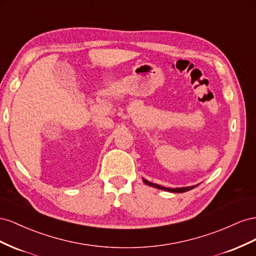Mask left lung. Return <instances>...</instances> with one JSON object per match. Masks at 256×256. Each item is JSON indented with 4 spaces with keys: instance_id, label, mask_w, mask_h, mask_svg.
<instances>
[{
    "instance_id": "left-lung-1",
    "label": "left lung",
    "mask_w": 256,
    "mask_h": 256,
    "mask_svg": "<svg viewBox=\"0 0 256 256\" xmlns=\"http://www.w3.org/2000/svg\"><path fill=\"white\" fill-rule=\"evenodd\" d=\"M144 182L146 184H148L150 186H154L156 188H160V190H164V191H170V192H174V193H184V192H186V191H190V190H192L193 188H195L194 186H188V188H164L162 186H158V184H151V182L147 181L146 179H144Z\"/></svg>"
}]
</instances>
